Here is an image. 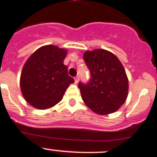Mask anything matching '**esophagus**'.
Here are the masks:
<instances>
[{"label":"esophagus","mask_w":157,"mask_h":157,"mask_svg":"<svg viewBox=\"0 0 157 157\" xmlns=\"http://www.w3.org/2000/svg\"><path fill=\"white\" fill-rule=\"evenodd\" d=\"M78 80H79V77H78V76H76V77L75 78V84H78Z\"/></svg>","instance_id":"34e87169"}]
</instances>
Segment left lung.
Wrapping results in <instances>:
<instances>
[{
	"label": "left lung",
	"instance_id": "obj_1",
	"mask_svg": "<svg viewBox=\"0 0 157 157\" xmlns=\"http://www.w3.org/2000/svg\"><path fill=\"white\" fill-rule=\"evenodd\" d=\"M83 58L92 78L89 84H78L84 103L100 115L118 110L128 95V78L123 64L115 54L103 49L87 50Z\"/></svg>",
	"mask_w": 157,
	"mask_h": 157
}]
</instances>
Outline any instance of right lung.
<instances>
[{"label": "right lung", "mask_w": 157, "mask_h": 157, "mask_svg": "<svg viewBox=\"0 0 157 157\" xmlns=\"http://www.w3.org/2000/svg\"><path fill=\"white\" fill-rule=\"evenodd\" d=\"M67 54L66 49L50 44L37 49L27 59L20 76V89L32 107L39 110L54 107L75 82L64 64Z\"/></svg>", "instance_id": "1"}]
</instances>
